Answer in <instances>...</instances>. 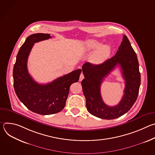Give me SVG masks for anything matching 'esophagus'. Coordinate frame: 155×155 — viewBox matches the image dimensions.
<instances>
[{
	"label": "esophagus",
	"mask_w": 155,
	"mask_h": 155,
	"mask_svg": "<svg viewBox=\"0 0 155 155\" xmlns=\"http://www.w3.org/2000/svg\"><path fill=\"white\" fill-rule=\"evenodd\" d=\"M83 78H84V75H83V74H80V75L79 80H80V81H81Z\"/></svg>",
	"instance_id": "esophagus-1"
}]
</instances>
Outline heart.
<instances>
[{
  "label": "heart",
  "instance_id": "b5f03b06",
  "mask_svg": "<svg viewBox=\"0 0 155 155\" xmlns=\"http://www.w3.org/2000/svg\"><path fill=\"white\" fill-rule=\"evenodd\" d=\"M85 46L88 50H94L97 49L92 56V62L99 64L104 62L111 53V47L107 44L102 45V43L94 39L88 40L85 42Z\"/></svg>",
  "mask_w": 155,
  "mask_h": 155
}]
</instances>
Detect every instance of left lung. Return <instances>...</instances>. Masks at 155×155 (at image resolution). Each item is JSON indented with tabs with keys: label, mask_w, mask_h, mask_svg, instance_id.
Here are the masks:
<instances>
[{
	"label": "left lung",
	"mask_w": 155,
	"mask_h": 155,
	"mask_svg": "<svg viewBox=\"0 0 155 155\" xmlns=\"http://www.w3.org/2000/svg\"><path fill=\"white\" fill-rule=\"evenodd\" d=\"M117 65H120L125 81L124 95L115 106L110 107L103 101L100 86L104 78ZM84 78L81 81L87 111L91 115L105 120L120 117L131 108L137 100L140 85V74L137 54L127 37L123 41L114 56L102 64L86 62L82 66Z\"/></svg>",
	"instance_id": "obj_1"
}]
</instances>
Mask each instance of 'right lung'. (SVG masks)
Returning <instances> with one entry per match:
<instances>
[{"mask_svg":"<svg viewBox=\"0 0 155 155\" xmlns=\"http://www.w3.org/2000/svg\"><path fill=\"white\" fill-rule=\"evenodd\" d=\"M51 37L43 33L28 37L18 53L13 72L14 89L20 101L31 111L43 115L56 114L64 108L70 86L78 81L81 72V69L74 71L45 84L33 80L27 67L29 53L35 43Z\"/></svg>","mask_w":155,"mask_h":155,"instance_id":"obj_1","label":"right lung"}]
</instances>
